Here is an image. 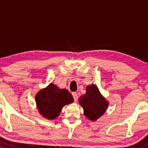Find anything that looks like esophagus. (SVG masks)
I'll return each mask as SVG.
<instances>
[{
  "label": "esophagus",
  "instance_id": "34e87169",
  "mask_svg": "<svg viewBox=\"0 0 148 148\" xmlns=\"http://www.w3.org/2000/svg\"><path fill=\"white\" fill-rule=\"evenodd\" d=\"M72 95H73V97H74V101L77 102V100H78V95H77V93L75 92H72Z\"/></svg>",
  "mask_w": 148,
  "mask_h": 148
}]
</instances>
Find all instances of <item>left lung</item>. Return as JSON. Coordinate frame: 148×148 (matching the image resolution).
<instances>
[{
  "mask_svg": "<svg viewBox=\"0 0 148 148\" xmlns=\"http://www.w3.org/2000/svg\"><path fill=\"white\" fill-rule=\"evenodd\" d=\"M79 103L83 108L84 116L92 121H96L105 114L109 103L95 84L87 86L86 93L80 96Z\"/></svg>",
  "mask_w": 148,
  "mask_h": 148,
  "instance_id": "1",
  "label": "left lung"
}]
</instances>
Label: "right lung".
I'll list each match as a JSON object with an SVG mask.
<instances>
[{
	"label": "right lung",
	"instance_id": "obj_1",
	"mask_svg": "<svg viewBox=\"0 0 148 148\" xmlns=\"http://www.w3.org/2000/svg\"><path fill=\"white\" fill-rule=\"evenodd\" d=\"M35 102L38 112L49 120L56 119L64 106L72 103L74 98L66 89H60L53 83L38 92Z\"/></svg>",
	"mask_w": 148,
	"mask_h": 148
}]
</instances>
